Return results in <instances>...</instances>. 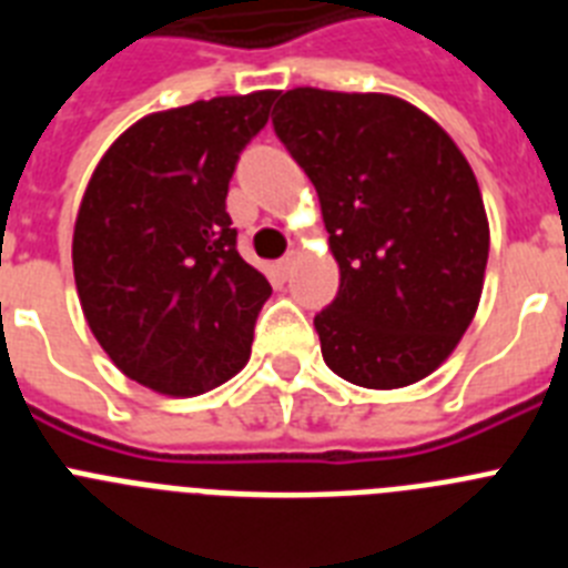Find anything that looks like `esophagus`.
I'll list each match as a JSON object with an SVG mask.
<instances>
[{
  "mask_svg": "<svg viewBox=\"0 0 568 568\" xmlns=\"http://www.w3.org/2000/svg\"><path fill=\"white\" fill-rule=\"evenodd\" d=\"M295 258H298V250H290V253H287V255H284V258H281V261H278V270H281V273L287 275V273H290V270H293Z\"/></svg>",
  "mask_w": 568,
  "mask_h": 568,
  "instance_id": "1",
  "label": "esophagus"
}]
</instances>
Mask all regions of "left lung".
<instances>
[{
	"label": "left lung",
	"instance_id": "8db88e82",
	"mask_svg": "<svg viewBox=\"0 0 568 568\" xmlns=\"http://www.w3.org/2000/svg\"><path fill=\"white\" fill-rule=\"evenodd\" d=\"M273 128L315 184L341 287L321 355L366 389L426 378L475 318L489 258L478 179L444 128L386 93L293 88Z\"/></svg>",
	"mask_w": 568,
	"mask_h": 568
}]
</instances>
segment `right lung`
Instances as JSON below:
<instances>
[{
	"label": "right lung",
	"instance_id": "1",
	"mask_svg": "<svg viewBox=\"0 0 568 568\" xmlns=\"http://www.w3.org/2000/svg\"><path fill=\"white\" fill-rule=\"evenodd\" d=\"M278 90L150 113L99 159L73 227L90 333L128 378L190 398L250 358L270 281L235 250L227 187Z\"/></svg>",
	"mask_w": 568,
	"mask_h": 568
}]
</instances>
